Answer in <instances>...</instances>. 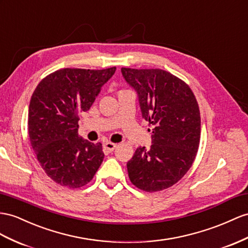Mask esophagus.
Here are the masks:
<instances>
[{
	"label": "esophagus",
	"instance_id": "obj_1",
	"mask_svg": "<svg viewBox=\"0 0 248 248\" xmlns=\"http://www.w3.org/2000/svg\"><path fill=\"white\" fill-rule=\"evenodd\" d=\"M117 147L116 143H113V142H110V141H107L105 144H104V149L106 152H109V153H111V152L114 151V149H115Z\"/></svg>",
	"mask_w": 248,
	"mask_h": 248
}]
</instances>
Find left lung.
Masks as SVG:
<instances>
[{"instance_id": "obj_1", "label": "left lung", "mask_w": 248, "mask_h": 248, "mask_svg": "<svg viewBox=\"0 0 248 248\" xmlns=\"http://www.w3.org/2000/svg\"><path fill=\"white\" fill-rule=\"evenodd\" d=\"M122 74L152 126L151 147L137 148L126 163L129 178L145 192L168 188L195 160L201 131L198 103L185 81L164 70L122 68Z\"/></svg>"}]
</instances>
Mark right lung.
Instances as JSON below:
<instances>
[{"instance_id": "right-lung-1", "label": "right lung", "mask_w": 248, "mask_h": 248, "mask_svg": "<svg viewBox=\"0 0 248 248\" xmlns=\"http://www.w3.org/2000/svg\"><path fill=\"white\" fill-rule=\"evenodd\" d=\"M115 70L61 69L42 79L31 96V147L48 177L62 186H84L104 160L100 142L78 136V115L90 109Z\"/></svg>"}]
</instances>
